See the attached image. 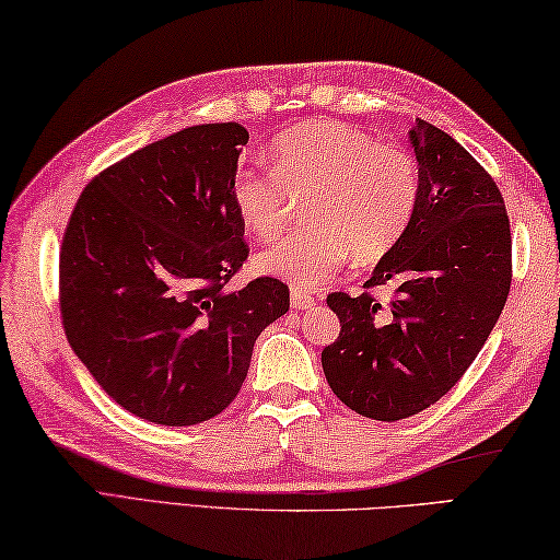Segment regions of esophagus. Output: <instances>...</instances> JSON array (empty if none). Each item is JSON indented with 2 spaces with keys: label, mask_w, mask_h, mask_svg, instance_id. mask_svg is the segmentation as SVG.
I'll use <instances>...</instances> for the list:
<instances>
[{
  "label": "esophagus",
  "mask_w": 560,
  "mask_h": 560,
  "mask_svg": "<svg viewBox=\"0 0 560 560\" xmlns=\"http://www.w3.org/2000/svg\"><path fill=\"white\" fill-rule=\"evenodd\" d=\"M291 303H293V308H311L315 303V296L306 289H293L291 291Z\"/></svg>",
  "instance_id": "34e87169"
}]
</instances>
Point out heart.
I'll use <instances>...</instances> for the list:
<instances>
[{"label":"heart","mask_w":560,"mask_h":560,"mask_svg":"<svg viewBox=\"0 0 560 560\" xmlns=\"http://www.w3.org/2000/svg\"><path fill=\"white\" fill-rule=\"evenodd\" d=\"M301 198L311 222L264 252L259 269L311 289L350 252L368 264L399 245L419 208L421 168L394 141L345 121H306L273 137L271 168L245 166L232 180L237 215L259 240L277 237Z\"/></svg>","instance_id":"1"}]
</instances>
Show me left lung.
<instances>
[{
	"label": "left lung",
	"mask_w": 560,
	"mask_h": 560,
	"mask_svg": "<svg viewBox=\"0 0 560 560\" xmlns=\"http://www.w3.org/2000/svg\"><path fill=\"white\" fill-rule=\"evenodd\" d=\"M421 198L409 230L374 267L364 293L335 291L338 340L320 362L332 394L360 416L399 421L429 409L470 368L512 287V232L494 178L445 135L416 119ZM400 287L389 304L371 293Z\"/></svg>",
	"instance_id": "left-lung-1"
}]
</instances>
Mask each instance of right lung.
<instances>
[{"instance_id":"right-lung-1","label":"right lung","mask_w":560,"mask_h":560,"mask_svg":"<svg viewBox=\"0 0 560 560\" xmlns=\"http://www.w3.org/2000/svg\"><path fill=\"white\" fill-rule=\"evenodd\" d=\"M237 121L180 129L107 166L80 192L58 261L70 348L139 419L208 421L235 401L254 340L289 311V287L257 277L232 202Z\"/></svg>"}]
</instances>
